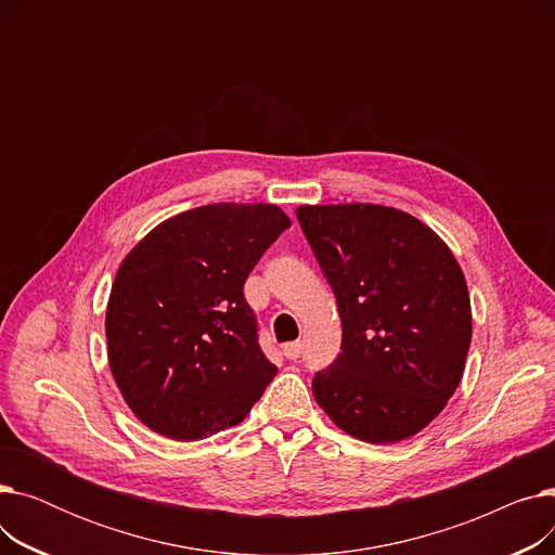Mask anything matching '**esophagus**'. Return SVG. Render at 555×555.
<instances>
[{
    "label": "esophagus",
    "instance_id": "obj_1",
    "mask_svg": "<svg viewBox=\"0 0 555 555\" xmlns=\"http://www.w3.org/2000/svg\"><path fill=\"white\" fill-rule=\"evenodd\" d=\"M301 348H304L301 341H287V344H283V356L287 360H297L301 356Z\"/></svg>",
    "mask_w": 555,
    "mask_h": 555
}]
</instances>
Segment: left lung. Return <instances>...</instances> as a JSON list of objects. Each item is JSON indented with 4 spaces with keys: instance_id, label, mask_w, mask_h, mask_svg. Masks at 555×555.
Returning a JSON list of instances; mask_svg holds the SVG:
<instances>
[{
    "instance_id": "obj_1",
    "label": "left lung",
    "mask_w": 555,
    "mask_h": 555,
    "mask_svg": "<svg viewBox=\"0 0 555 555\" xmlns=\"http://www.w3.org/2000/svg\"><path fill=\"white\" fill-rule=\"evenodd\" d=\"M297 218L341 319L317 404L364 443L412 439L463 377L473 310L461 266L434 229L383 204H301Z\"/></svg>"
}]
</instances>
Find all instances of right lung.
<instances>
[{
  "label": "right lung",
  "instance_id": "right-lung-1",
  "mask_svg": "<svg viewBox=\"0 0 555 555\" xmlns=\"http://www.w3.org/2000/svg\"><path fill=\"white\" fill-rule=\"evenodd\" d=\"M289 227L276 204L218 202L159 222L116 270L107 362L132 414L175 441L238 425L276 375L243 285Z\"/></svg>",
  "mask_w": 555,
  "mask_h": 555
}]
</instances>
